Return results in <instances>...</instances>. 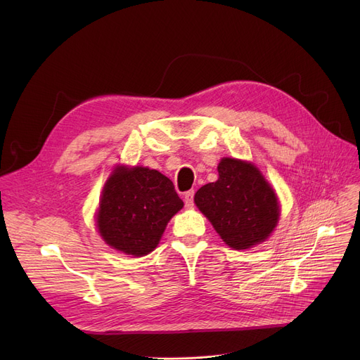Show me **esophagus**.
<instances>
[{
	"label": "esophagus",
	"mask_w": 360,
	"mask_h": 360,
	"mask_svg": "<svg viewBox=\"0 0 360 360\" xmlns=\"http://www.w3.org/2000/svg\"><path fill=\"white\" fill-rule=\"evenodd\" d=\"M184 202H185L186 209H190V207H193V204H194V190L186 191L184 194Z\"/></svg>",
	"instance_id": "esophagus-1"
}]
</instances>
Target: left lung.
I'll return each instance as SVG.
<instances>
[{"instance_id": "left-lung-1", "label": "left lung", "mask_w": 360, "mask_h": 360, "mask_svg": "<svg viewBox=\"0 0 360 360\" xmlns=\"http://www.w3.org/2000/svg\"><path fill=\"white\" fill-rule=\"evenodd\" d=\"M217 172L216 182L195 193L198 210L233 250H248L266 240L280 217L271 185L255 165L233 158H223Z\"/></svg>"}]
</instances>
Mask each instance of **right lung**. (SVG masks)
<instances>
[{
	"mask_svg": "<svg viewBox=\"0 0 360 360\" xmlns=\"http://www.w3.org/2000/svg\"><path fill=\"white\" fill-rule=\"evenodd\" d=\"M182 207L172 181L159 170L117 166L103 186L96 226L109 247L144 257Z\"/></svg>",
	"mask_w": 360,
	"mask_h": 360,
	"instance_id": "right-lung-1",
	"label": "right lung"
}]
</instances>
